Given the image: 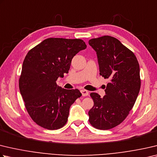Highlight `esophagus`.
<instances>
[{
    "mask_svg": "<svg viewBox=\"0 0 157 157\" xmlns=\"http://www.w3.org/2000/svg\"><path fill=\"white\" fill-rule=\"evenodd\" d=\"M80 91H81V93H82V96H84V97L88 95V93H88V90H84V89H82V90H81Z\"/></svg>",
    "mask_w": 157,
    "mask_h": 157,
    "instance_id": "esophagus-1",
    "label": "esophagus"
}]
</instances>
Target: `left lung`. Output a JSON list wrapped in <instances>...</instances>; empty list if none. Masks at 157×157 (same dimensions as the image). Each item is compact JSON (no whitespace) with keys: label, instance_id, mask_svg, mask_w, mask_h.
<instances>
[{"label":"left lung","instance_id":"8db88e82","mask_svg":"<svg viewBox=\"0 0 157 157\" xmlns=\"http://www.w3.org/2000/svg\"><path fill=\"white\" fill-rule=\"evenodd\" d=\"M88 44L96 51L99 75L110 82L106 95L91 93L94 106L88 111L89 122L99 130L118 126L129 114L141 87L139 64L132 51L109 36L93 38Z\"/></svg>","mask_w":157,"mask_h":157}]
</instances>
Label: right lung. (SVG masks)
Wrapping results in <instances>:
<instances>
[{"label":"right lung","mask_w":157,"mask_h":157,"mask_svg":"<svg viewBox=\"0 0 157 157\" xmlns=\"http://www.w3.org/2000/svg\"><path fill=\"white\" fill-rule=\"evenodd\" d=\"M86 48L80 39L51 38L27 53L19 88L28 113L40 126L56 130L66 124L71 106L82 93L62 88L56 80L69 73L73 57Z\"/></svg>","instance_id":"add662e5"}]
</instances>
